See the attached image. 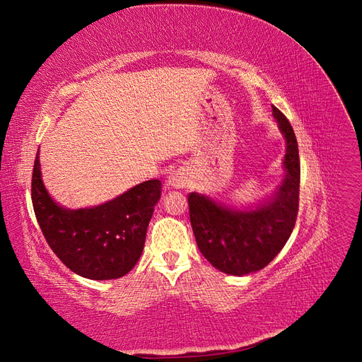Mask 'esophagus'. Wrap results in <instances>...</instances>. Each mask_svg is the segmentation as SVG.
Wrapping results in <instances>:
<instances>
[{
	"mask_svg": "<svg viewBox=\"0 0 362 362\" xmlns=\"http://www.w3.org/2000/svg\"><path fill=\"white\" fill-rule=\"evenodd\" d=\"M169 185H172V187H175V189H181V187H184L185 184H187V178L184 177V173H181V172H173L170 177H169Z\"/></svg>",
	"mask_w": 362,
	"mask_h": 362,
	"instance_id": "esophagus-1",
	"label": "esophagus"
}]
</instances>
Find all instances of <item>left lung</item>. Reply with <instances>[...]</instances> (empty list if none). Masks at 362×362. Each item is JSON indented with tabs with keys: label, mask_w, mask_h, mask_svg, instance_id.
I'll list each match as a JSON object with an SVG mask.
<instances>
[{
	"label": "left lung",
	"mask_w": 362,
	"mask_h": 362,
	"mask_svg": "<svg viewBox=\"0 0 362 362\" xmlns=\"http://www.w3.org/2000/svg\"><path fill=\"white\" fill-rule=\"evenodd\" d=\"M287 140L286 178L269 204L240 211L217 205L198 193L189 194L190 223L201 254L228 275L242 276L264 269L290 238L299 211L300 161L288 119L272 107Z\"/></svg>",
	"instance_id": "obj_1"
}]
</instances>
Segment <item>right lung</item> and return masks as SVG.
<instances>
[{
	"label": "right lung",
	"instance_id": "1",
	"mask_svg": "<svg viewBox=\"0 0 362 362\" xmlns=\"http://www.w3.org/2000/svg\"><path fill=\"white\" fill-rule=\"evenodd\" d=\"M160 193V180H149L103 205L66 210L42 182L39 152L33 168L31 201L43 237L64 266L93 281L122 278L137 264Z\"/></svg>",
	"mask_w": 362,
	"mask_h": 362
}]
</instances>
